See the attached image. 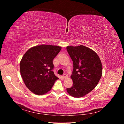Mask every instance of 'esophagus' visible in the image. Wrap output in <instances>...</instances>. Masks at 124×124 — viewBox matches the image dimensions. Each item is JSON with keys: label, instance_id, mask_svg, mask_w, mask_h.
Instances as JSON below:
<instances>
[{"label": "esophagus", "instance_id": "34e87169", "mask_svg": "<svg viewBox=\"0 0 124 124\" xmlns=\"http://www.w3.org/2000/svg\"><path fill=\"white\" fill-rule=\"evenodd\" d=\"M62 77L63 78H67V77H68V75H67L66 73H65V74H63Z\"/></svg>", "mask_w": 124, "mask_h": 124}]
</instances>
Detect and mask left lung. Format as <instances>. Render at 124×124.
I'll list each match as a JSON object with an SVG mask.
<instances>
[{
  "instance_id": "left-lung-1",
  "label": "left lung",
  "mask_w": 124,
  "mask_h": 124,
  "mask_svg": "<svg viewBox=\"0 0 124 124\" xmlns=\"http://www.w3.org/2000/svg\"><path fill=\"white\" fill-rule=\"evenodd\" d=\"M72 59L73 69L71 78L73 85L67 88L69 95L76 98L83 97L98 84L102 76V67L96 52L83 46L67 47Z\"/></svg>"
}]
</instances>
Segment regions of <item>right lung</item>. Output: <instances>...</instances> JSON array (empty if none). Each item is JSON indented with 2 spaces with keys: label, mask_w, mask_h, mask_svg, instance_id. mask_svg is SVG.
I'll list each match as a JSON object with an SVG mask.
<instances>
[{
  "label": "right lung",
  "mask_w": 124,
  "mask_h": 124,
  "mask_svg": "<svg viewBox=\"0 0 124 124\" xmlns=\"http://www.w3.org/2000/svg\"><path fill=\"white\" fill-rule=\"evenodd\" d=\"M62 47L41 45L26 52L20 62V72L27 87L35 94L42 95L50 91L58 78L54 74V58Z\"/></svg>",
  "instance_id": "obj_1"
}]
</instances>
